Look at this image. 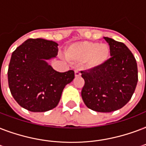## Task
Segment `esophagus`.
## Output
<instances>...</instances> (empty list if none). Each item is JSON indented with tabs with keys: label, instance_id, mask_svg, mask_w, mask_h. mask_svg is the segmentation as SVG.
I'll return each mask as SVG.
<instances>
[{
	"label": "esophagus",
	"instance_id": "34e87169",
	"mask_svg": "<svg viewBox=\"0 0 146 146\" xmlns=\"http://www.w3.org/2000/svg\"><path fill=\"white\" fill-rule=\"evenodd\" d=\"M81 72H80V71L79 70H75L74 71V75H75V77H80L81 76Z\"/></svg>",
	"mask_w": 146,
	"mask_h": 146
}]
</instances>
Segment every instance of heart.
Here are the masks:
<instances>
[{
	"mask_svg": "<svg viewBox=\"0 0 146 146\" xmlns=\"http://www.w3.org/2000/svg\"><path fill=\"white\" fill-rule=\"evenodd\" d=\"M66 57L72 61L86 64L91 68H96L106 62L110 55V47L107 44L89 41L78 42L68 46Z\"/></svg>",
	"mask_w": 146,
	"mask_h": 146,
	"instance_id": "obj_1",
	"label": "heart"
}]
</instances>
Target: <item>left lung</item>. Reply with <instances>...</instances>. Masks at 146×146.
<instances>
[{
	"mask_svg": "<svg viewBox=\"0 0 146 146\" xmlns=\"http://www.w3.org/2000/svg\"><path fill=\"white\" fill-rule=\"evenodd\" d=\"M104 38L109 44L111 57L100 67L81 71L84 80L81 97L89 109L110 113L129 101L137 84L138 68L135 57L125 44Z\"/></svg>",
	"mask_w": 146,
	"mask_h": 146,
	"instance_id": "8db88e82",
	"label": "left lung"
}]
</instances>
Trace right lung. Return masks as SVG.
Segmentation results:
<instances>
[{
	"instance_id": "right-lung-1",
	"label": "right lung",
	"mask_w": 146,
	"mask_h": 146,
	"mask_svg": "<svg viewBox=\"0 0 146 146\" xmlns=\"http://www.w3.org/2000/svg\"><path fill=\"white\" fill-rule=\"evenodd\" d=\"M58 45L43 39H29L13 51L7 77L11 93L18 104L31 112L55 108L64 88L74 78L69 70L58 72L46 59L56 57Z\"/></svg>"
}]
</instances>
